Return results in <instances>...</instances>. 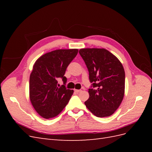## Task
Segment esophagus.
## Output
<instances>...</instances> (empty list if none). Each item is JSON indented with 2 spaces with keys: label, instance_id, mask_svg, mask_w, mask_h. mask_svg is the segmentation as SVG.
Segmentation results:
<instances>
[{
  "label": "esophagus",
  "instance_id": "34e87169",
  "mask_svg": "<svg viewBox=\"0 0 152 152\" xmlns=\"http://www.w3.org/2000/svg\"><path fill=\"white\" fill-rule=\"evenodd\" d=\"M75 91L76 92V93H80V92L82 91V90H80V89H75Z\"/></svg>",
  "mask_w": 152,
  "mask_h": 152
}]
</instances>
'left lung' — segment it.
Here are the masks:
<instances>
[{
	"label": "left lung",
	"mask_w": 152,
	"mask_h": 152,
	"mask_svg": "<svg viewBox=\"0 0 152 152\" xmlns=\"http://www.w3.org/2000/svg\"><path fill=\"white\" fill-rule=\"evenodd\" d=\"M79 54L88 69L91 88L85 104L98 117H109L120 106L125 89V72L117 57L104 49L87 48Z\"/></svg>",
	"instance_id": "obj_1"
}]
</instances>
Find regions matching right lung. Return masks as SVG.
I'll use <instances>...</instances> for the list:
<instances>
[{"mask_svg":"<svg viewBox=\"0 0 152 152\" xmlns=\"http://www.w3.org/2000/svg\"><path fill=\"white\" fill-rule=\"evenodd\" d=\"M78 49H58L44 54L36 61L30 77V99L41 117H56L66 107L73 91L65 86L64 76L68 66L77 56ZM61 78L64 85L57 86Z\"/></svg>","mask_w":152,"mask_h":152,"instance_id":"add662e5","label":"right lung"}]
</instances>
